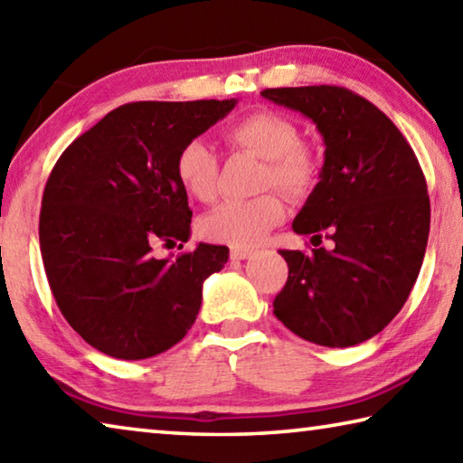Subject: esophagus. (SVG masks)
Listing matches in <instances>:
<instances>
[{"label": "esophagus", "instance_id": "1", "mask_svg": "<svg viewBox=\"0 0 463 463\" xmlns=\"http://www.w3.org/2000/svg\"><path fill=\"white\" fill-rule=\"evenodd\" d=\"M250 253H253V249H250V247H237V245L231 247V260L232 261L247 260V257H250Z\"/></svg>", "mask_w": 463, "mask_h": 463}]
</instances>
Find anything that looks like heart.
Segmentation results:
<instances>
[{"label":"heart","instance_id":"obj_1","mask_svg":"<svg viewBox=\"0 0 463 463\" xmlns=\"http://www.w3.org/2000/svg\"><path fill=\"white\" fill-rule=\"evenodd\" d=\"M226 145L263 159L260 185L284 192L288 198H304L315 187L320 163L310 145L302 143L296 122L276 109H255L224 130ZM175 177L194 200H214L218 159L203 138H192L175 156ZM286 218L284 200L265 192L249 200H226L200 221L203 237L224 245L249 247L261 241Z\"/></svg>","mask_w":463,"mask_h":463}]
</instances>
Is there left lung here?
I'll return each mask as SVG.
<instances>
[{
	"mask_svg": "<svg viewBox=\"0 0 463 463\" xmlns=\"http://www.w3.org/2000/svg\"><path fill=\"white\" fill-rule=\"evenodd\" d=\"M261 96L308 116L326 146L320 182L292 222L317 249L279 250L288 281L273 315L325 347L364 343L401 312L425 257L430 203L417 155L380 108L339 85Z\"/></svg>",
	"mask_w": 463,
	"mask_h": 463,
	"instance_id": "obj_1",
	"label": "left lung"
}]
</instances>
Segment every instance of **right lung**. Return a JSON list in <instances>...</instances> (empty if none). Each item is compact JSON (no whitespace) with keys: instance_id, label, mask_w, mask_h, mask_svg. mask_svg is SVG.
Here are the masks:
<instances>
[{"instance_id":"1","label":"right lung","mask_w":463,"mask_h":463,"mask_svg":"<svg viewBox=\"0 0 463 463\" xmlns=\"http://www.w3.org/2000/svg\"><path fill=\"white\" fill-rule=\"evenodd\" d=\"M234 104L132 101L54 163L38 222L44 271L62 317L101 354L146 359L174 347L198 317L203 279L229 260L222 245L175 260H156L153 247L190 239L175 156Z\"/></svg>"}]
</instances>
